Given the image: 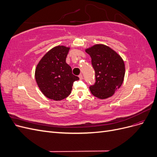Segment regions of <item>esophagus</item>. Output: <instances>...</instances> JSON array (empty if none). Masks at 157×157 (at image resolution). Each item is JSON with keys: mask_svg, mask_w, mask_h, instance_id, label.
Masks as SVG:
<instances>
[{"mask_svg": "<svg viewBox=\"0 0 157 157\" xmlns=\"http://www.w3.org/2000/svg\"><path fill=\"white\" fill-rule=\"evenodd\" d=\"M78 77H79L80 80H82V79H83V76H82V74H80V75H78Z\"/></svg>", "mask_w": 157, "mask_h": 157, "instance_id": "esophagus-1", "label": "esophagus"}]
</instances>
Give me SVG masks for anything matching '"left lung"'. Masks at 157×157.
<instances>
[{"mask_svg":"<svg viewBox=\"0 0 157 157\" xmlns=\"http://www.w3.org/2000/svg\"><path fill=\"white\" fill-rule=\"evenodd\" d=\"M92 58L96 82L90 86L93 96L99 99L112 96L122 85L125 75L124 61L109 46L96 44L86 50Z\"/></svg>","mask_w":157,"mask_h":157,"instance_id":"1","label":"left lung"}]
</instances>
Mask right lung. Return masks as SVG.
Instances as JSON below:
<instances>
[{"label": "right lung", "mask_w": 157, "mask_h": 157, "mask_svg": "<svg viewBox=\"0 0 157 157\" xmlns=\"http://www.w3.org/2000/svg\"><path fill=\"white\" fill-rule=\"evenodd\" d=\"M69 48L56 46L43 56L35 69V79L46 97L59 101L71 92L73 83L79 78L72 73L66 63Z\"/></svg>", "instance_id": "right-lung-1"}]
</instances>
